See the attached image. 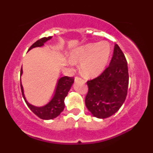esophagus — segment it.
Returning <instances> with one entry per match:
<instances>
[{"mask_svg":"<svg viewBox=\"0 0 153 153\" xmlns=\"http://www.w3.org/2000/svg\"><path fill=\"white\" fill-rule=\"evenodd\" d=\"M80 80H82V79L81 78H80V77H78V76H76L75 78V82H78V81H80Z\"/></svg>","mask_w":153,"mask_h":153,"instance_id":"34e87169","label":"esophagus"}]
</instances>
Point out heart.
<instances>
[{"instance_id": "b5f03b06", "label": "heart", "mask_w": 153, "mask_h": 153, "mask_svg": "<svg viewBox=\"0 0 153 153\" xmlns=\"http://www.w3.org/2000/svg\"><path fill=\"white\" fill-rule=\"evenodd\" d=\"M111 54V47L106 41L90 43L72 51L68 63L73 65L80 63V72L87 77L100 74L106 67Z\"/></svg>"}]
</instances>
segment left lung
Segmentation results:
<instances>
[{
    "instance_id": "left-lung-1",
    "label": "left lung",
    "mask_w": 153,
    "mask_h": 153,
    "mask_svg": "<svg viewBox=\"0 0 153 153\" xmlns=\"http://www.w3.org/2000/svg\"><path fill=\"white\" fill-rule=\"evenodd\" d=\"M85 106L95 117L114 114L125 101L129 85L127 59L118 45H114L109 65L97 78L87 82Z\"/></svg>"
}]
</instances>
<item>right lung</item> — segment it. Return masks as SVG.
I'll return each mask as SVG.
<instances>
[{"label": "right lung", "mask_w": 153, "mask_h": 153, "mask_svg": "<svg viewBox=\"0 0 153 153\" xmlns=\"http://www.w3.org/2000/svg\"><path fill=\"white\" fill-rule=\"evenodd\" d=\"M52 39V36H48V37H43L40 39L37 40L36 42L33 44L31 46L29 47V51L31 49L34 48V47H42L46 42ZM23 73L22 68L21 69V76H22ZM73 82H74V78L73 77H68L64 76L60 78L57 81V86H56L55 91H54V94L51 99V101L48 103L43 106H35L31 105L26 101L25 96L24 94V89L22 85V82H21V89H22V96L24 98V101L27 105L28 107L30 108V110L34 114H36L40 119H45V120H49V119H52L56 118L60 114L61 112L64 110L65 108V99L69 92L70 89L73 85Z\"/></svg>", "instance_id": "1"}]
</instances>
